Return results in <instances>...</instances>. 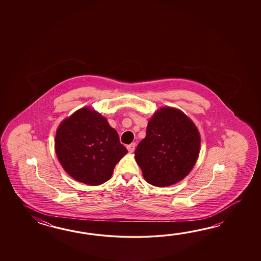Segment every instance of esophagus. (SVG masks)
Masks as SVG:
<instances>
[{
    "label": "esophagus",
    "mask_w": 261,
    "mask_h": 261,
    "mask_svg": "<svg viewBox=\"0 0 261 261\" xmlns=\"http://www.w3.org/2000/svg\"><path fill=\"white\" fill-rule=\"evenodd\" d=\"M135 147H136V144L133 143V144H128V146H127V149L128 150V152L133 153V151L135 150Z\"/></svg>",
    "instance_id": "34e87169"
}]
</instances>
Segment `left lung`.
<instances>
[{"label": "left lung", "mask_w": 261, "mask_h": 261, "mask_svg": "<svg viewBox=\"0 0 261 261\" xmlns=\"http://www.w3.org/2000/svg\"><path fill=\"white\" fill-rule=\"evenodd\" d=\"M200 133L183 112L163 107L151 117L146 136L135 149V160L147 183L169 187L183 180L200 153Z\"/></svg>", "instance_id": "obj_1"}]
</instances>
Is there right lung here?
Returning a JSON list of instances; mask_svg holds the SVG:
<instances>
[{
	"label": "right lung",
	"instance_id": "1",
	"mask_svg": "<svg viewBox=\"0 0 261 261\" xmlns=\"http://www.w3.org/2000/svg\"><path fill=\"white\" fill-rule=\"evenodd\" d=\"M55 150L65 172L89 186L108 181L116 164L128 152L106 117L89 107L74 112L61 123L56 133Z\"/></svg>",
	"mask_w": 261,
	"mask_h": 261
}]
</instances>
